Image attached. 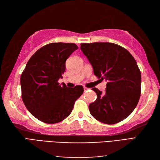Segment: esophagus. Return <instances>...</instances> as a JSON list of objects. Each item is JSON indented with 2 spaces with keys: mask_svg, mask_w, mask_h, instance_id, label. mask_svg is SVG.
Returning a JSON list of instances; mask_svg holds the SVG:
<instances>
[{
  "mask_svg": "<svg viewBox=\"0 0 160 160\" xmlns=\"http://www.w3.org/2000/svg\"><path fill=\"white\" fill-rule=\"evenodd\" d=\"M83 90H84V92H86V91L89 90V88H86V87H84L83 88Z\"/></svg>",
  "mask_w": 160,
  "mask_h": 160,
  "instance_id": "esophagus-1",
  "label": "esophagus"
}]
</instances>
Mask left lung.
<instances>
[{
	"mask_svg": "<svg viewBox=\"0 0 160 160\" xmlns=\"http://www.w3.org/2000/svg\"><path fill=\"white\" fill-rule=\"evenodd\" d=\"M94 74L107 81L106 92L97 88L95 102L89 105L94 119L106 124L119 123L134 110L141 94V72L129 52L112 43H81Z\"/></svg>",
	"mask_w": 160,
	"mask_h": 160,
	"instance_id": "obj_1",
	"label": "left lung"
}]
</instances>
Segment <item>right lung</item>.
I'll list each match as a JSON object with an SVG mask.
<instances>
[{
	"mask_svg": "<svg viewBox=\"0 0 160 160\" xmlns=\"http://www.w3.org/2000/svg\"><path fill=\"white\" fill-rule=\"evenodd\" d=\"M78 49L74 43H52L32 55L21 74V97L32 115L46 123H56L70 115L83 88L61 86L66 61Z\"/></svg>",
	"mask_w": 160,
	"mask_h": 160,
	"instance_id": "add662e5",
	"label": "right lung"
}]
</instances>
